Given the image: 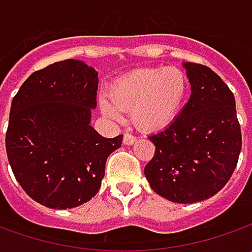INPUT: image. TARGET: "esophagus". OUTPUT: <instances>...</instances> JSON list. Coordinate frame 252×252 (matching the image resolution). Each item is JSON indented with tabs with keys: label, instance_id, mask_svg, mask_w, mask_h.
Returning a JSON list of instances; mask_svg holds the SVG:
<instances>
[{
	"label": "esophagus",
	"instance_id": "esophagus-1",
	"mask_svg": "<svg viewBox=\"0 0 252 252\" xmlns=\"http://www.w3.org/2000/svg\"><path fill=\"white\" fill-rule=\"evenodd\" d=\"M123 143H125L126 146H131V144H134V143H136V137L126 133V134L123 136Z\"/></svg>",
	"mask_w": 252,
	"mask_h": 252
}]
</instances>
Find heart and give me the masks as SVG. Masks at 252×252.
I'll list each match as a JSON object with an SVG mask.
<instances>
[{"instance_id":"b5f03b06","label":"heart","mask_w":252,"mask_h":252,"mask_svg":"<svg viewBox=\"0 0 252 252\" xmlns=\"http://www.w3.org/2000/svg\"><path fill=\"white\" fill-rule=\"evenodd\" d=\"M188 90V77L178 67L137 68L112 84L109 98H101L99 106L115 121H122L123 112L130 111L139 129L154 133L177 119Z\"/></svg>"}]
</instances>
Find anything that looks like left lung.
Here are the masks:
<instances>
[{
    "instance_id": "1",
    "label": "left lung",
    "mask_w": 252,
    "mask_h": 252,
    "mask_svg": "<svg viewBox=\"0 0 252 252\" xmlns=\"http://www.w3.org/2000/svg\"><path fill=\"white\" fill-rule=\"evenodd\" d=\"M190 96L177 119L150 139L156 153L144 168L151 189L175 203H196L223 188L236 168L241 130L233 92L206 65L182 63Z\"/></svg>"
}]
</instances>
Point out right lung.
Returning <instances> with one entry per match:
<instances>
[{"label":"right lung","instance_id":"right-lung-1","mask_svg":"<svg viewBox=\"0 0 252 252\" xmlns=\"http://www.w3.org/2000/svg\"><path fill=\"white\" fill-rule=\"evenodd\" d=\"M98 71L64 60L34 71L14 96L5 147L25 192L46 208H77L101 188L108 157L122 146L92 127Z\"/></svg>","mask_w":252,"mask_h":252}]
</instances>
